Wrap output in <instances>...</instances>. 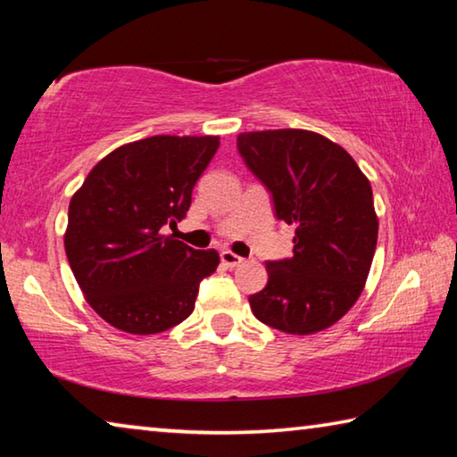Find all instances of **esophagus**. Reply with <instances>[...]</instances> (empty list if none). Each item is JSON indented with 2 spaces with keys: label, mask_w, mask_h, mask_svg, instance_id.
Segmentation results:
<instances>
[{
  "label": "esophagus",
  "mask_w": 457,
  "mask_h": 457,
  "mask_svg": "<svg viewBox=\"0 0 457 457\" xmlns=\"http://www.w3.org/2000/svg\"><path fill=\"white\" fill-rule=\"evenodd\" d=\"M220 261H222V265H224V267L235 269V267L241 265L245 259H241L238 255H235L233 251H222V253H220Z\"/></svg>",
  "instance_id": "esophagus-1"
}]
</instances>
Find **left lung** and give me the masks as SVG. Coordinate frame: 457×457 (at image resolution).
<instances>
[{
  "mask_svg": "<svg viewBox=\"0 0 457 457\" xmlns=\"http://www.w3.org/2000/svg\"><path fill=\"white\" fill-rule=\"evenodd\" d=\"M246 168L271 192L275 216L295 224L294 257L267 261L255 318L287 334L326 330L361 297L377 249L369 178L346 149L305 129L237 137Z\"/></svg>",
  "mask_w": 457,
  "mask_h": 457,
  "instance_id": "8db88e82",
  "label": "left lung"
}]
</instances>
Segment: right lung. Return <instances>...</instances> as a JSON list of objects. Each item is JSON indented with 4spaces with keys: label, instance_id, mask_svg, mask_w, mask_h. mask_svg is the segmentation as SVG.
I'll list each match as a JSON object with an SVG mask.
<instances>
[{
    "label": "right lung",
    "instance_id": "obj_1",
    "mask_svg": "<svg viewBox=\"0 0 457 457\" xmlns=\"http://www.w3.org/2000/svg\"><path fill=\"white\" fill-rule=\"evenodd\" d=\"M219 145L214 136L133 141L96 163L72 196L66 257L88 305L117 330L145 336L178 326L219 267L214 249L162 233L188 212Z\"/></svg>",
    "mask_w": 457,
    "mask_h": 457
}]
</instances>
